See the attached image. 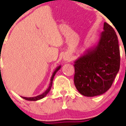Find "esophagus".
Here are the masks:
<instances>
[{"label":"esophagus","mask_w":126,"mask_h":126,"mask_svg":"<svg viewBox=\"0 0 126 126\" xmlns=\"http://www.w3.org/2000/svg\"><path fill=\"white\" fill-rule=\"evenodd\" d=\"M63 59H64V60L66 61V62H69V61L71 60L70 57H69V56L68 55H64V57H63Z\"/></svg>","instance_id":"obj_1"}]
</instances>
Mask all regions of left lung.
<instances>
[{
	"label": "left lung",
	"instance_id": "1",
	"mask_svg": "<svg viewBox=\"0 0 126 126\" xmlns=\"http://www.w3.org/2000/svg\"><path fill=\"white\" fill-rule=\"evenodd\" d=\"M96 46L74 62L75 86L81 94L99 96L111 87L120 66L118 36L112 27L104 24Z\"/></svg>",
	"mask_w": 126,
	"mask_h": 126
}]
</instances>
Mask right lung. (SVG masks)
Masks as SVG:
<instances>
[{"instance_id":"obj_1","label":"right lung","mask_w":126,"mask_h":126,"mask_svg":"<svg viewBox=\"0 0 126 126\" xmlns=\"http://www.w3.org/2000/svg\"><path fill=\"white\" fill-rule=\"evenodd\" d=\"M60 68H61V66H59L57 67V68L55 69L54 72H53L52 76V77H51V79H50V84H49V87H48V88L47 89V90H46V91H44L43 94H40V95H38V96H35V97H22V98L24 99H25V100H27V101H38V100L44 98V97H45L47 94L50 91V89H51V87H52V82H53V80H54V76H55V74L57 73V71L59 70Z\"/></svg>"}]
</instances>
